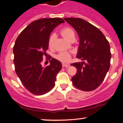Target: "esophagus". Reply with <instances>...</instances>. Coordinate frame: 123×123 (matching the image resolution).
<instances>
[{
	"label": "esophagus",
	"instance_id": "esophagus-1",
	"mask_svg": "<svg viewBox=\"0 0 123 123\" xmlns=\"http://www.w3.org/2000/svg\"><path fill=\"white\" fill-rule=\"evenodd\" d=\"M62 66L63 68H64V67H69V65L68 64H64V63H62Z\"/></svg>",
	"mask_w": 123,
	"mask_h": 123
}]
</instances>
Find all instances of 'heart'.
<instances>
[{"label": "heart", "mask_w": 123, "mask_h": 123, "mask_svg": "<svg viewBox=\"0 0 123 123\" xmlns=\"http://www.w3.org/2000/svg\"><path fill=\"white\" fill-rule=\"evenodd\" d=\"M61 34L65 40L69 41L73 38H75V33L72 29L69 27H65L61 30ZM55 40L54 35H51L49 38L48 40V46L51 47L53 45L54 41ZM55 58L58 60L62 62H68L71 59V55L69 54L66 52L59 53V54L56 55Z\"/></svg>", "instance_id": "b5f03b06"}]
</instances>
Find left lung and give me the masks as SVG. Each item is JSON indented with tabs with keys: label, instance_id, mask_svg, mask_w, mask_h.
Wrapping results in <instances>:
<instances>
[{
	"label": "left lung",
	"instance_id": "obj_1",
	"mask_svg": "<svg viewBox=\"0 0 123 123\" xmlns=\"http://www.w3.org/2000/svg\"><path fill=\"white\" fill-rule=\"evenodd\" d=\"M64 20L74 27L79 38L76 58L82 62L71 65L77 69L72 78L73 85L83 91L93 90L100 85L110 68V44L102 31L86 20L73 17Z\"/></svg>",
	"mask_w": 123,
	"mask_h": 123
}]
</instances>
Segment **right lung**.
<instances>
[{"instance_id":"obj_1","label":"right lung","mask_w":123,"mask_h":123,"mask_svg":"<svg viewBox=\"0 0 123 123\" xmlns=\"http://www.w3.org/2000/svg\"><path fill=\"white\" fill-rule=\"evenodd\" d=\"M63 23L64 20L58 17L37 20L16 39L13 47L16 72L24 87L34 94L42 95L50 91L61 69V62L55 58L49 61L48 66L43 67L41 62L47 54L50 34Z\"/></svg>"}]
</instances>
